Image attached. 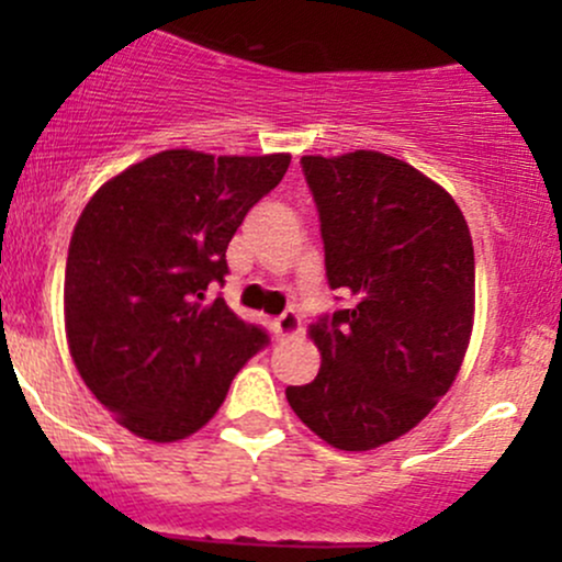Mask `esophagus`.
<instances>
[{
    "instance_id": "esophagus-1",
    "label": "esophagus",
    "mask_w": 562,
    "mask_h": 562,
    "mask_svg": "<svg viewBox=\"0 0 562 562\" xmlns=\"http://www.w3.org/2000/svg\"><path fill=\"white\" fill-rule=\"evenodd\" d=\"M299 330H301V319H299V314H295V312H285V314H280L277 319H272V333L280 340L290 338V335H295Z\"/></svg>"
}]
</instances>
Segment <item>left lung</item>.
Masks as SVG:
<instances>
[{
    "label": "left lung",
    "instance_id": "8db88e82",
    "mask_svg": "<svg viewBox=\"0 0 562 562\" xmlns=\"http://www.w3.org/2000/svg\"><path fill=\"white\" fill-rule=\"evenodd\" d=\"M325 269L351 308L312 325L317 378L288 385L322 441L367 451L434 409L465 359L475 308L473 240L460 205L404 160L375 150L303 156Z\"/></svg>",
    "mask_w": 562,
    "mask_h": 562
}]
</instances>
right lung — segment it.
<instances>
[{"instance_id":"add662e5","label":"right lung","mask_w":562,"mask_h":562,"mask_svg":"<svg viewBox=\"0 0 562 562\" xmlns=\"http://www.w3.org/2000/svg\"><path fill=\"white\" fill-rule=\"evenodd\" d=\"M288 166V153L164 150L81 211L66 263L68 348L87 389L134 436L195 434L269 344L205 290L224 285L232 235Z\"/></svg>"}]
</instances>
